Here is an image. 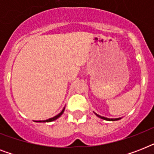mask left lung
Here are the masks:
<instances>
[{"instance_id":"left-lung-1","label":"left lung","mask_w":154,"mask_h":154,"mask_svg":"<svg viewBox=\"0 0 154 154\" xmlns=\"http://www.w3.org/2000/svg\"><path fill=\"white\" fill-rule=\"evenodd\" d=\"M95 114L98 117H100V118H101V119H104V120H106V121H117V120H120L121 118H107V117H101V116H100V115L97 114V113H95Z\"/></svg>"}]
</instances>
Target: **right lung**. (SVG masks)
<instances>
[{
    "mask_svg": "<svg viewBox=\"0 0 154 154\" xmlns=\"http://www.w3.org/2000/svg\"><path fill=\"white\" fill-rule=\"evenodd\" d=\"M64 111H65V108L63 109L62 111H61V112H60V113H59V114H57V116H55V117H52V118H49V119H48V120H45V121H39V122H53V121H54V120L57 119V118L59 117H60V116H61V114H62L63 112H64Z\"/></svg>",
    "mask_w": 154,
    "mask_h": 154,
    "instance_id": "add662e5",
    "label": "right lung"
}]
</instances>
